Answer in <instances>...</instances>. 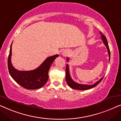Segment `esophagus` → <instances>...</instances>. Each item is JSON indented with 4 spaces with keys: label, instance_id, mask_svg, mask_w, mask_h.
I'll list each match as a JSON object with an SVG mask.
<instances>
[{
    "label": "esophagus",
    "instance_id": "1",
    "mask_svg": "<svg viewBox=\"0 0 121 121\" xmlns=\"http://www.w3.org/2000/svg\"><path fill=\"white\" fill-rule=\"evenodd\" d=\"M69 53V52L68 51H64L63 52H62V55L64 56V57H66V56L68 55Z\"/></svg>",
    "mask_w": 121,
    "mask_h": 121
}]
</instances>
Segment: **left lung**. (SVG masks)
<instances>
[{
    "label": "left lung",
    "mask_w": 121,
    "mask_h": 121,
    "mask_svg": "<svg viewBox=\"0 0 121 121\" xmlns=\"http://www.w3.org/2000/svg\"><path fill=\"white\" fill-rule=\"evenodd\" d=\"M101 38L103 40L104 43L105 44V46H106L107 50H108V53L109 54V60L110 59V48H109L108 42H107L106 38L105 36L104 35L102 34L101 35ZM67 60H68V58H67ZM65 80L66 82H67L68 85L69 86H70L71 88L73 89H76V90H88V89L93 88V87H95L96 86L98 85V84L100 83V82H101L102 79H103L104 77H102V78L100 79V80L95 83L93 85H82V84H79L78 83H76L74 82L73 80L71 79L70 77V74H69V68H68V65H67L66 66V69H65Z\"/></svg>",
    "instance_id": "8db88e82"
}]
</instances>
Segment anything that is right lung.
<instances>
[{
	"label": "right lung",
	"instance_id": "right-lung-1",
	"mask_svg": "<svg viewBox=\"0 0 121 121\" xmlns=\"http://www.w3.org/2000/svg\"><path fill=\"white\" fill-rule=\"evenodd\" d=\"M11 46L8 59L9 72L13 79L21 86L29 90L39 89L45 85L48 79V71L54 59L58 55L47 58L37 69L31 71H19L13 67L11 63Z\"/></svg>",
	"mask_w": 121,
	"mask_h": 121
}]
</instances>
